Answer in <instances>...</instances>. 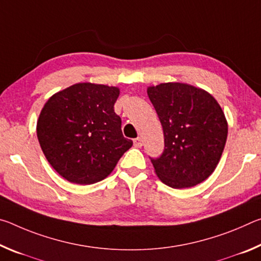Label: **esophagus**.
<instances>
[{
    "label": "esophagus",
    "instance_id": "34e87169",
    "mask_svg": "<svg viewBox=\"0 0 261 261\" xmlns=\"http://www.w3.org/2000/svg\"><path fill=\"white\" fill-rule=\"evenodd\" d=\"M134 145H135L136 147H141V146H143V139H141L140 137H138V138H136L134 140Z\"/></svg>",
    "mask_w": 261,
    "mask_h": 261
}]
</instances>
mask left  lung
Returning a JSON list of instances; mask_svg holds the SVG:
<instances>
[{"instance_id": "obj_1", "label": "left lung", "mask_w": 261, "mask_h": 261, "mask_svg": "<svg viewBox=\"0 0 261 261\" xmlns=\"http://www.w3.org/2000/svg\"><path fill=\"white\" fill-rule=\"evenodd\" d=\"M165 136V151L151 158L163 183L191 188L215 170L227 141L228 123L213 96L183 83H163L147 88Z\"/></svg>"}]
</instances>
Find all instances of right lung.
<instances>
[{
    "instance_id": "1",
    "label": "right lung",
    "mask_w": 261,
    "mask_h": 261,
    "mask_svg": "<svg viewBox=\"0 0 261 261\" xmlns=\"http://www.w3.org/2000/svg\"><path fill=\"white\" fill-rule=\"evenodd\" d=\"M120 90L79 83L48 99L37 123V136L50 166L81 185L105 179L132 146L122 134L114 105Z\"/></svg>"
}]
</instances>
